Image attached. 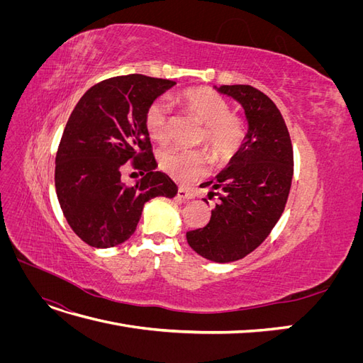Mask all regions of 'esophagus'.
Listing matches in <instances>:
<instances>
[{
    "mask_svg": "<svg viewBox=\"0 0 363 363\" xmlns=\"http://www.w3.org/2000/svg\"><path fill=\"white\" fill-rule=\"evenodd\" d=\"M177 195L180 196V199H183V200H192L194 196H195L192 191H189V189H184V188H179Z\"/></svg>",
    "mask_w": 363,
    "mask_h": 363,
    "instance_id": "esophagus-1",
    "label": "esophagus"
}]
</instances>
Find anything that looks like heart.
<instances>
[{"mask_svg":"<svg viewBox=\"0 0 363 363\" xmlns=\"http://www.w3.org/2000/svg\"><path fill=\"white\" fill-rule=\"evenodd\" d=\"M177 101L203 124L200 142L213 151L219 159H230L244 145L247 139L245 119L232 112L228 101L211 87H191L183 91ZM145 128L152 140L169 139V104L159 98L145 112ZM207 152L203 150L164 148L160 152V164L172 179L191 183L201 179L208 171Z\"/></svg>","mask_w":363,"mask_h":363,"instance_id":"1","label":"heart"}]
</instances>
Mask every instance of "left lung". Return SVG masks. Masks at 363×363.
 Masks as SVG:
<instances>
[{"label": "left lung", "instance_id": "1", "mask_svg": "<svg viewBox=\"0 0 363 363\" xmlns=\"http://www.w3.org/2000/svg\"><path fill=\"white\" fill-rule=\"evenodd\" d=\"M242 104L248 119L244 145L216 180L203 188L219 189V201L208 224L186 233L200 256L227 263L245 257L268 238L286 206L294 150L284 119L269 96L250 84H224L218 89ZM207 203V200L204 199Z\"/></svg>", "mask_w": 363, "mask_h": 363}]
</instances>
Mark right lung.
I'll use <instances>...</instances> for the list:
<instances>
[{"label":"right lung","mask_w":363,"mask_h":363,"mask_svg":"<svg viewBox=\"0 0 363 363\" xmlns=\"http://www.w3.org/2000/svg\"><path fill=\"white\" fill-rule=\"evenodd\" d=\"M175 82L142 74L118 75L80 98L63 130L56 155V192L69 227L83 242L108 248L135 233L144 204L172 199L177 186L155 171L147 107ZM125 167L143 177L133 186L120 180Z\"/></svg>","instance_id":"1"}]
</instances>
